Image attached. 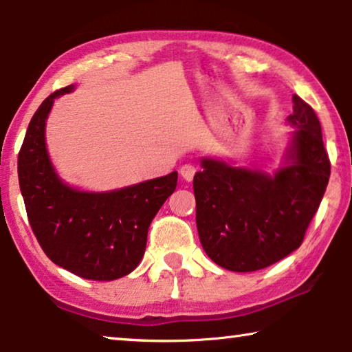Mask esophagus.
I'll return each mask as SVG.
<instances>
[{"label":"esophagus","mask_w":352,"mask_h":352,"mask_svg":"<svg viewBox=\"0 0 352 352\" xmlns=\"http://www.w3.org/2000/svg\"><path fill=\"white\" fill-rule=\"evenodd\" d=\"M195 172H197V168H195L194 164H184V166H182V169H180V175L186 182H192Z\"/></svg>","instance_id":"34e87169"}]
</instances>
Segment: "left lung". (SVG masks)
Masks as SVG:
<instances>
[{"label":"left lung","mask_w":352,"mask_h":352,"mask_svg":"<svg viewBox=\"0 0 352 352\" xmlns=\"http://www.w3.org/2000/svg\"><path fill=\"white\" fill-rule=\"evenodd\" d=\"M296 130L275 174L201 160L194 177L195 222L206 254L231 272L265 269L301 245L331 175L314 109L294 94Z\"/></svg>","instance_id":"1"}]
</instances>
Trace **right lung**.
Here are the masks:
<instances>
[{"label": "right lung", "instance_id": "right-lung-1", "mask_svg": "<svg viewBox=\"0 0 352 352\" xmlns=\"http://www.w3.org/2000/svg\"><path fill=\"white\" fill-rule=\"evenodd\" d=\"M50 94L29 122L19 153V182L29 223L47 258L74 275L113 281L133 272L146 252L147 231L177 188V172L110 192H83L65 184L50 162L46 118Z\"/></svg>", "mask_w": 352, "mask_h": 352}]
</instances>
